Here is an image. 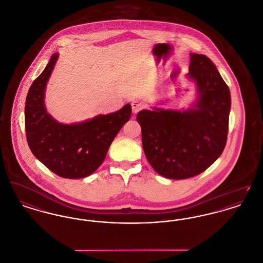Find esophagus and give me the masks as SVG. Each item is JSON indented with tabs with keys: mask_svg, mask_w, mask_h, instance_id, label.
Returning a JSON list of instances; mask_svg holds the SVG:
<instances>
[{
	"mask_svg": "<svg viewBox=\"0 0 263 263\" xmlns=\"http://www.w3.org/2000/svg\"><path fill=\"white\" fill-rule=\"evenodd\" d=\"M132 105V110L134 113H138L139 111H141L142 109L146 108V104L144 102L139 101V100H134L131 103Z\"/></svg>",
	"mask_w": 263,
	"mask_h": 263,
	"instance_id": "esophagus-1",
	"label": "esophagus"
}]
</instances>
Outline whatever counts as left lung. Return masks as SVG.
Wrapping results in <instances>:
<instances>
[{
	"mask_svg": "<svg viewBox=\"0 0 263 263\" xmlns=\"http://www.w3.org/2000/svg\"><path fill=\"white\" fill-rule=\"evenodd\" d=\"M188 76L199 97L187 111L142 110V145L153 169L169 179L199 175L221 155L227 141L230 91L208 57L191 54Z\"/></svg>",
	"mask_w": 263,
	"mask_h": 263,
	"instance_id": "1",
	"label": "left lung"
}]
</instances>
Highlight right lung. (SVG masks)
<instances>
[{"instance_id":"obj_1","label":"right lung","mask_w":263,"mask_h":263,"mask_svg":"<svg viewBox=\"0 0 263 263\" xmlns=\"http://www.w3.org/2000/svg\"><path fill=\"white\" fill-rule=\"evenodd\" d=\"M58 59L54 54L32 83L25 105V129L34 156L63 178H84L101 165L123 125L131 117V105L89 121L66 125L54 120L44 105L47 81Z\"/></svg>"}]
</instances>
